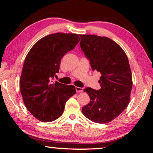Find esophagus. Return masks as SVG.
<instances>
[{
	"mask_svg": "<svg viewBox=\"0 0 153 153\" xmlns=\"http://www.w3.org/2000/svg\"><path fill=\"white\" fill-rule=\"evenodd\" d=\"M76 91L77 93H81V92L83 91V88L79 87H76Z\"/></svg>",
	"mask_w": 153,
	"mask_h": 153,
	"instance_id": "esophagus-1",
	"label": "esophagus"
}]
</instances>
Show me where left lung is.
<instances>
[{
    "label": "left lung",
    "mask_w": 153,
    "mask_h": 153,
    "mask_svg": "<svg viewBox=\"0 0 153 153\" xmlns=\"http://www.w3.org/2000/svg\"><path fill=\"white\" fill-rule=\"evenodd\" d=\"M81 48L89 59L93 71L101 73V89H84L90 102L82 112L90 121L106 123L126 108L132 89V74L129 60L117 42L106 36L80 34Z\"/></svg>",
    "instance_id": "left-lung-1"
}]
</instances>
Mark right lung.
<instances>
[{"label": "right lung", "mask_w": 153, "mask_h": 153, "mask_svg": "<svg viewBox=\"0 0 153 153\" xmlns=\"http://www.w3.org/2000/svg\"><path fill=\"white\" fill-rule=\"evenodd\" d=\"M77 34L57 32L40 39L25 59L19 88L27 109L42 122H51L63 114L68 100L76 94L74 85L53 79L58 73L61 59L79 42Z\"/></svg>", "instance_id": "1"}]
</instances>
